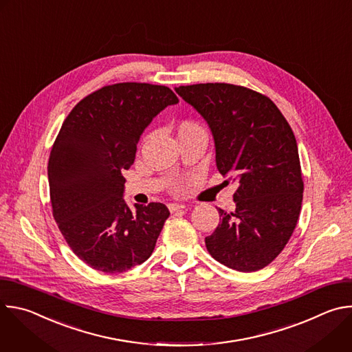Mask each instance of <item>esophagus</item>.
Returning <instances> with one entry per match:
<instances>
[{
  "label": "esophagus",
  "mask_w": 352,
  "mask_h": 352,
  "mask_svg": "<svg viewBox=\"0 0 352 352\" xmlns=\"http://www.w3.org/2000/svg\"><path fill=\"white\" fill-rule=\"evenodd\" d=\"M168 209H170L171 213H174V212L184 210V209H185V205H182V204H170V205H168Z\"/></svg>",
  "instance_id": "esophagus-1"
}]
</instances>
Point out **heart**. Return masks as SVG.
Wrapping results in <instances>:
<instances>
[{
	"mask_svg": "<svg viewBox=\"0 0 352 352\" xmlns=\"http://www.w3.org/2000/svg\"><path fill=\"white\" fill-rule=\"evenodd\" d=\"M184 125H193V124H184Z\"/></svg>",
	"mask_w": 352,
	"mask_h": 352,
	"instance_id": "1",
	"label": "heart"
}]
</instances>
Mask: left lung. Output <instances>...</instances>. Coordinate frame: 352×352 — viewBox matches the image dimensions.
I'll use <instances>...</instances> for the list:
<instances>
[{"label":"left lung","instance_id":"8db88e82","mask_svg":"<svg viewBox=\"0 0 352 352\" xmlns=\"http://www.w3.org/2000/svg\"><path fill=\"white\" fill-rule=\"evenodd\" d=\"M175 91L208 122L219 171L238 181L235 210L219 209L221 223L206 248L230 269H263L287 245L302 205L294 132L269 97L248 87L199 83Z\"/></svg>","mask_w":352,"mask_h":352}]
</instances>
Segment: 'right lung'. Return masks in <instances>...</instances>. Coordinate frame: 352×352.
<instances>
[{
  "label": "right lung",
  "instance_id": "1",
  "mask_svg": "<svg viewBox=\"0 0 352 352\" xmlns=\"http://www.w3.org/2000/svg\"><path fill=\"white\" fill-rule=\"evenodd\" d=\"M178 97L167 86L116 83L86 96L65 118L48 159L53 216L91 269L122 273L146 262L170 212L124 200L125 178L146 126Z\"/></svg>",
  "mask_w": 352,
  "mask_h": 352
}]
</instances>
